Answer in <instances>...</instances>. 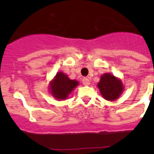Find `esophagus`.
Wrapping results in <instances>:
<instances>
[{
    "instance_id": "1",
    "label": "esophagus",
    "mask_w": 154,
    "mask_h": 154,
    "mask_svg": "<svg viewBox=\"0 0 154 154\" xmlns=\"http://www.w3.org/2000/svg\"><path fill=\"white\" fill-rule=\"evenodd\" d=\"M89 83H90V82H89V79L84 78L83 79H82V84H83V85H89Z\"/></svg>"
}]
</instances>
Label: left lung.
<instances>
[{"label":"left lung","instance_id":"obj_1","mask_svg":"<svg viewBox=\"0 0 154 154\" xmlns=\"http://www.w3.org/2000/svg\"><path fill=\"white\" fill-rule=\"evenodd\" d=\"M105 99L112 101L120 96L123 90L121 81L111 74H104L97 85Z\"/></svg>","mask_w":154,"mask_h":154}]
</instances>
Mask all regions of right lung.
I'll return each instance as SVG.
<instances>
[{
	"mask_svg": "<svg viewBox=\"0 0 154 154\" xmlns=\"http://www.w3.org/2000/svg\"><path fill=\"white\" fill-rule=\"evenodd\" d=\"M78 84V82L69 79L64 73L58 72L55 79L50 84V89L54 97L58 99H65Z\"/></svg>",
	"mask_w": 154,
	"mask_h": 154,
	"instance_id": "obj_1",
	"label": "right lung"
}]
</instances>
